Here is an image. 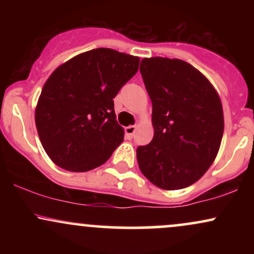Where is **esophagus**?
Returning a JSON list of instances; mask_svg holds the SVG:
<instances>
[{
  "instance_id": "esophagus-1",
  "label": "esophagus",
  "mask_w": 254,
  "mask_h": 254,
  "mask_svg": "<svg viewBox=\"0 0 254 254\" xmlns=\"http://www.w3.org/2000/svg\"><path fill=\"white\" fill-rule=\"evenodd\" d=\"M135 131H136V127L135 125H129V127H125V136H127V139H131L135 135Z\"/></svg>"
}]
</instances>
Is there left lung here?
Segmentation results:
<instances>
[{"label":"left lung","instance_id":"left-lung-1","mask_svg":"<svg viewBox=\"0 0 254 254\" xmlns=\"http://www.w3.org/2000/svg\"><path fill=\"white\" fill-rule=\"evenodd\" d=\"M153 104L154 137L137 148L143 176L164 190H180L208 171L223 136V111L212 84L182 60L143 58L139 66Z\"/></svg>","mask_w":254,"mask_h":254}]
</instances>
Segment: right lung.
<instances>
[{
  "label": "right lung",
  "instance_id": "1",
  "mask_svg": "<svg viewBox=\"0 0 254 254\" xmlns=\"http://www.w3.org/2000/svg\"><path fill=\"white\" fill-rule=\"evenodd\" d=\"M139 58L112 49L77 55L50 75L36 109L40 142L61 168L101 166L123 142L113 98L138 70Z\"/></svg>",
  "mask_w": 254,
  "mask_h": 254
}]
</instances>
